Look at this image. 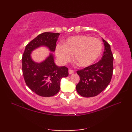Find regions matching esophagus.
I'll return each mask as SVG.
<instances>
[{"label":"esophagus","instance_id":"34e87169","mask_svg":"<svg viewBox=\"0 0 132 132\" xmlns=\"http://www.w3.org/2000/svg\"><path fill=\"white\" fill-rule=\"evenodd\" d=\"M74 72V71L73 70H72V69H69V73L70 74H73Z\"/></svg>","mask_w":132,"mask_h":132}]
</instances>
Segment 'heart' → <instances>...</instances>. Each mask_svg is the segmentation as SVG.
I'll return each instance as SVG.
<instances>
[{"label":"heart","mask_w":132,"mask_h":132,"mask_svg":"<svg viewBox=\"0 0 132 132\" xmlns=\"http://www.w3.org/2000/svg\"><path fill=\"white\" fill-rule=\"evenodd\" d=\"M103 49L100 40L87 36H76L69 38L63 44H58L55 54L61 63L64 64L71 60L78 66L86 67L94 63L99 57Z\"/></svg>","instance_id":"obj_1"}]
</instances>
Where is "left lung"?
I'll return each mask as SVG.
<instances>
[{"label": "left lung", "instance_id": "obj_1", "mask_svg": "<svg viewBox=\"0 0 132 132\" xmlns=\"http://www.w3.org/2000/svg\"><path fill=\"white\" fill-rule=\"evenodd\" d=\"M104 50L102 59L96 63L77 71L80 77L76 89L81 96H97L104 90L111 82L113 70V56L111 46L103 39Z\"/></svg>", "mask_w": 132, "mask_h": 132}]
</instances>
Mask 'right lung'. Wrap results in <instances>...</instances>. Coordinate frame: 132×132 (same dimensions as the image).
<instances>
[{"mask_svg": "<svg viewBox=\"0 0 132 132\" xmlns=\"http://www.w3.org/2000/svg\"><path fill=\"white\" fill-rule=\"evenodd\" d=\"M58 33L44 32L38 35L27 44L22 57V71L27 86L39 96L50 97L60 89V82L69 75L68 68L55 64L52 54L43 62H35L30 57L32 50L40 46H47L54 52Z\"/></svg>", "mask_w": 132, "mask_h": 132, "instance_id": "add662e5", "label": "right lung"}]
</instances>
